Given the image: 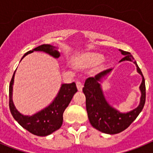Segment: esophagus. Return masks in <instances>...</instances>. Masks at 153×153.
Returning <instances> with one entry per match:
<instances>
[{
  "mask_svg": "<svg viewBox=\"0 0 153 153\" xmlns=\"http://www.w3.org/2000/svg\"><path fill=\"white\" fill-rule=\"evenodd\" d=\"M76 87H77V90L78 91H82V89H83V83L81 82V81H77L76 83Z\"/></svg>",
  "mask_w": 153,
  "mask_h": 153,
  "instance_id": "34e87169",
  "label": "esophagus"
}]
</instances>
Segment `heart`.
Listing matches in <instances>:
<instances>
[{"label": "heart", "mask_w": 153, "mask_h": 153, "mask_svg": "<svg viewBox=\"0 0 153 153\" xmlns=\"http://www.w3.org/2000/svg\"><path fill=\"white\" fill-rule=\"evenodd\" d=\"M103 59V56L99 53H90L84 55L81 60L78 61V64L83 66H93L101 62Z\"/></svg>", "instance_id": "heart-1"}]
</instances>
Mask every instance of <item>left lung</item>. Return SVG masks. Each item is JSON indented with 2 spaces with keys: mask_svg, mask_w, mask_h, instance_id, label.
<instances>
[{
  "mask_svg": "<svg viewBox=\"0 0 153 153\" xmlns=\"http://www.w3.org/2000/svg\"><path fill=\"white\" fill-rule=\"evenodd\" d=\"M124 57L121 61L129 60L136 64L139 74L143 76V81L140 86L142 96L140 103L137 108L127 113H120L107 103L104 98L100 84L99 81L112 70V69L103 70L99 73L94 77H89L84 83L83 92L86 97V107L90 123L95 129L107 134H117L123 132L131 125L143 110L146 102L145 79L139 66L134 60L130 53L120 50Z\"/></svg>",
  "mask_w": 153,
  "mask_h": 153,
  "instance_id": "left-lung-1",
  "label": "left lung"
}]
</instances>
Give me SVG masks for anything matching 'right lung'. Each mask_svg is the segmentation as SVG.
I'll return each instance as SVG.
<instances>
[{
	"mask_svg": "<svg viewBox=\"0 0 153 153\" xmlns=\"http://www.w3.org/2000/svg\"><path fill=\"white\" fill-rule=\"evenodd\" d=\"M33 51H44L55 58L60 56V53L55 50L54 47L50 44H43L34 48L33 51L27 52L22 59L26 55ZM14 74L15 73H13L9 86V107L10 113L16 121L30 133L38 136H48L60 129L63 123V112L70 104L74 94L77 92L75 83L62 85L57 97L48 107L31 117H28L21 115L15 109L13 104L12 86L13 83Z\"/></svg>",
	"mask_w": 153,
	"mask_h": 153,
	"instance_id": "1",
	"label": "right lung"
}]
</instances>
